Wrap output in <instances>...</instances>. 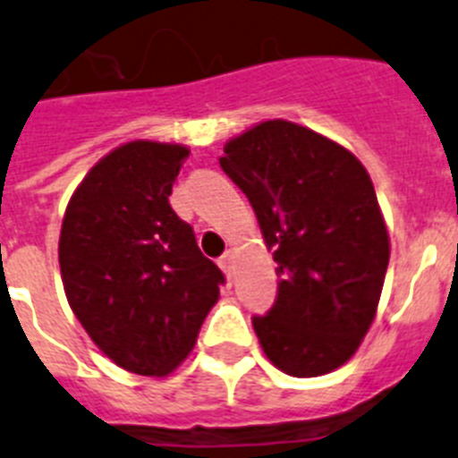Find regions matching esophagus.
Masks as SVG:
<instances>
[{"mask_svg": "<svg viewBox=\"0 0 458 458\" xmlns=\"http://www.w3.org/2000/svg\"><path fill=\"white\" fill-rule=\"evenodd\" d=\"M233 261H236V250H226L225 255L220 257V268H222V271L232 273Z\"/></svg>", "mask_w": 458, "mask_h": 458, "instance_id": "1", "label": "esophagus"}]
</instances>
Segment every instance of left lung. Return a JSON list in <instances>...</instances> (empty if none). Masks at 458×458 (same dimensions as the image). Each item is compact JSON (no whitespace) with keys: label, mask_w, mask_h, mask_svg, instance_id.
Here are the masks:
<instances>
[{"label":"left lung","mask_w":458,"mask_h":458,"mask_svg":"<svg viewBox=\"0 0 458 458\" xmlns=\"http://www.w3.org/2000/svg\"><path fill=\"white\" fill-rule=\"evenodd\" d=\"M220 166L252 203L277 264L276 303L252 318L261 350L292 377L341 369L373 324L392 252L369 171L289 120L226 140Z\"/></svg>","instance_id":"8db88e82"}]
</instances>
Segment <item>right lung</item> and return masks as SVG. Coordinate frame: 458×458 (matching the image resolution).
Returning <instances> with one entry per match:
<instances>
[{"label": "right lung", "instance_id": "1", "mask_svg": "<svg viewBox=\"0 0 458 458\" xmlns=\"http://www.w3.org/2000/svg\"><path fill=\"white\" fill-rule=\"evenodd\" d=\"M187 157L181 143L127 140L88 171L62 220L73 315L115 366L146 377L185 361L225 280L169 206Z\"/></svg>", "mask_w": 458, "mask_h": 458}]
</instances>
